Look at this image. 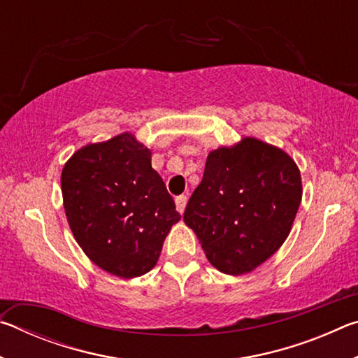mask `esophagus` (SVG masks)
<instances>
[{
	"mask_svg": "<svg viewBox=\"0 0 358 358\" xmlns=\"http://www.w3.org/2000/svg\"><path fill=\"white\" fill-rule=\"evenodd\" d=\"M186 203H187L186 196H178L177 199H175V205H177V210L180 211V213H183V211H185Z\"/></svg>",
	"mask_w": 358,
	"mask_h": 358,
	"instance_id": "obj_1",
	"label": "esophagus"
}]
</instances>
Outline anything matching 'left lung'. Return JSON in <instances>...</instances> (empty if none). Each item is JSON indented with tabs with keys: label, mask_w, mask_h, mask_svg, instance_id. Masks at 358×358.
Here are the masks:
<instances>
[{
	"label": "left lung",
	"mask_w": 358,
	"mask_h": 358,
	"mask_svg": "<svg viewBox=\"0 0 358 358\" xmlns=\"http://www.w3.org/2000/svg\"><path fill=\"white\" fill-rule=\"evenodd\" d=\"M299 166L286 151L243 137L210 151L185 210L208 262L226 275L250 273L280 250L301 202Z\"/></svg>",
	"instance_id": "1"
}]
</instances>
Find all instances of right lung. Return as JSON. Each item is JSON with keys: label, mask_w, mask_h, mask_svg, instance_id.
Returning <instances> with one entry per match:
<instances>
[{"label": "right lung", "mask_w": 358, "mask_h": 358, "mask_svg": "<svg viewBox=\"0 0 358 358\" xmlns=\"http://www.w3.org/2000/svg\"><path fill=\"white\" fill-rule=\"evenodd\" d=\"M63 205L74 238L107 273L124 280L153 268L180 221L151 150L123 132L77 150L62 172Z\"/></svg>", "instance_id": "right-lung-1"}]
</instances>
